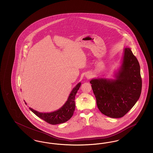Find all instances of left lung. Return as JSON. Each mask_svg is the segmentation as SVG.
I'll return each mask as SVG.
<instances>
[{"label":"left lung","instance_id":"obj_1","mask_svg":"<svg viewBox=\"0 0 153 153\" xmlns=\"http://www.w3.org/2000/svg\"><path fill=\"white\" fill-rule=\"evenodd\" d=\"M115 77L92 79L90 83L100 111L107 117L119 118L133 107L142 91L140 65L128 48L124 49L122 64Z\"/></svg>","mask_w":153,"mask_h":153}]
</instances>
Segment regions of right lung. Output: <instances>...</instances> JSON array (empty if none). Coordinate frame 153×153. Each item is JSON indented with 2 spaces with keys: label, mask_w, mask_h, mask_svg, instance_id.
<instances>
[{
  "label": "right lung",
  "mask_w": 153,
  "mask_h": 153,
  "mask_svg": "<svg viewBox=\"0 0 153 153\" xmlns=\"http://www.w3.org/2000/svg\"><path fill=\"white\" fill-rule=\"evenodd\" d=\"M80 85L81 82H79L73 88L65 104L57 111L50 113H42L34 110L31 108H29V109L37 117H40L48 123L57 124L66 122L73 116V112L75 110V96L77 91L79 89Z\"/></svg>",
  "instance_id": "right-lung-1"
}]
</instances>
